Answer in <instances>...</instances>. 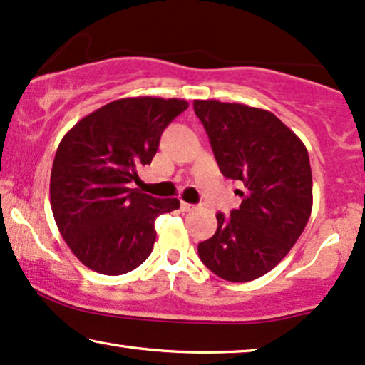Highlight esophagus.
<instances>
[{
  "label": "esophagus",
  "instance_id": "obj_1",
  "mask_svg": "<svg viewBox=\"0 0 365 365\" xmlns=\"http://www.w3.org/2000/svg\"><path fill=\"white\" fill-rule=\"evenodd\" d=\"M180 207H182V210L183 212H192V210H195V205H192V203H187V202H182L180 203Z\"/></svg>",
  "mask_w": 365,
  "mask_h": 365
}]
</instances>
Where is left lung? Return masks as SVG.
<instances>
[{
    "label": "left lung",
    "instance_id": "1",
    "mask_svg": "<svg viewBox=\"0 0 365 365\" xmlns=\"http://www.w3.org/2000/svg\"><path fill=\"white\" fill-rule=\"evenodd\" d=\"M223 177L244 185L230 215L198 244L200 260L228 282L270 272L302 235L312 212V170L305 145L274 113L242 103L195 100Z\"/></svg>",
    "mask_w": 365,
    "mask_h": 365
}]
</instances>
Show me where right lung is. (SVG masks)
<instances>
[{
  "label": "right lung",
  "mask_w": 365,
  "mask_h": 365,
  "mask_svg": "<svg viewBox=\"0 0 365 365\" xmlns=\"http://www.w3.org/2000/svg\"><path fill=\"white\" fill-rule=\"evenodd\" d=\"M188 108L185 100L137 96L81 118L58 145L51 210L61 237L88 269L121 275L152 254L155 220L180 207L132 188L152 163L163 130Z\"/></svg>",
  "instance_id": "add662e5"
}]
</instances>
